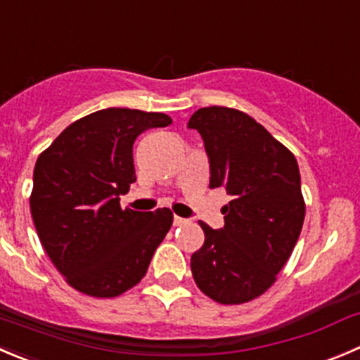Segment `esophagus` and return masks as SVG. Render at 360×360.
<instances>
[{
  "label": "esophagus",
  "mask_w": 360,
  "mask_h": 360,
  "mask_svg": "<svg viewBox=\"0 0 360 360\" xmlns=\"http://www.w3.org/2000/svg\"><path fill=\"white\" fill-rule=\"evenodd\" d=\"M188 219L186 218H181V216H174V225L181 226V225H186Z\"/></svg>",
  "instance_id": "esophagus-1"
}]
</instances>
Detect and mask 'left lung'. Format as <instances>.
I'll return each mask as SVG.
<instances>
[{"label": "left lung", "instance_id": "8db88e82", "mask_svg": "<svg viewBox=\"0 0 360 360\" xmlns=\"http://www.w3.org/2000/svg\"><path fill=\"white\" fill-rule=\"evenodd\" d=\"M188 127L202 135L209 188H226L225 226L205 233L191 255L197 287L219 304H243L273 287L304 223L306 204L295 156L248 114L230 107H204Z\"/></svg>", "mask_w": 360, "mask_h": 360}]
</instances>
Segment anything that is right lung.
I'll list each match as a JSON object with an SVG mask.
<instances>
[{
    "mask_svg": "<svg viewBox=\"0 0 360 360\" xmlns=\"http://www.w3.org/2000/svg\"><path fill=\"white\" fill-rule=\"evenodd\" d=\"M167 114L96 110L70 124L40 153L30 197L38 239L66 283L86 295L117 297L146 276L174 214L121 209L135 181L134 142Z\"/></svg>",
    "mask_w": 360,
    "mask_h": 360,
    "instance_id": "right-lung-1",
    "label": "right lung"
}]
</instances>
